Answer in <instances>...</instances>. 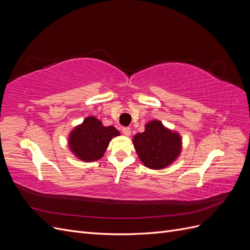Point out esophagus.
Returning <instances> with one entry per match:
<instances>
[{"mask_svg": "<svg viewBox=\"0 0 250 250\" xmlns=\"http://www.w3.org/2000/svg\"><path fill=\"white\" fill-rule=\"evenodd\" d=\"M122 132L126 135V137H130V134H131V130H130L129 127L122 128Z\"/></svg>", "mask_w": 250, "mask_h": 250, "instance_id": "esophagus-1", "label": "esophagus"}]
</instances>
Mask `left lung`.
I'll return each mask as SVG.
<instances>
[{
  "label": "left lung",
  "instance_id": "left-lung-1",
  "mask_svg": "<svg viewBox=\"0 0 250 250\" xmlns=\"http://www.w3.org/2000/svg\"><path fill=\"white\" fill-rule=\"evenodd\" d=\"M135 151L145 167L161 170L177 160L183 148V139L176 131L152 120L145 125V131L132 139Z\"/></svg>",
  "mask_w": 250,
  "mask_h": 250
}]
</instances>
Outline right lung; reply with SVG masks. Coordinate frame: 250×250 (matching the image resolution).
<instances>
[{
	"label": "right lung",
	"instance_id": "obj_1",
	"mask_svg": "<svg viewBox=\"0 0 250 250\" xmlns=\"http://www.w3.org/2000/svg\"><path fill=\"white\" fill-rule=\"evenodd\" d=\"M120 135L113 126H104L96 117H87L69 134V148L83 162H96L102 158L111 139Z\"/></svg>",
	"mask_w": 250,
	"mask_h": 250
}]
</instances>
